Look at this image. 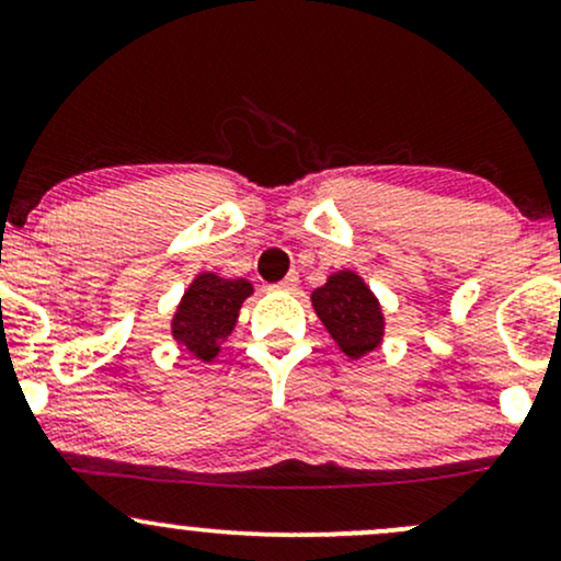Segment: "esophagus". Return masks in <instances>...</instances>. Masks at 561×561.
Masks as SVG:
<instances>
[{
  "instance_id": "34e87169",
  "label": "esophagus",
  "mask_w": 561,
  "mask_h": 561,
  "mask_svg": "<svg viewBox=\"0 0 561 561\" xmlns=\"http://www.w3.org/2000/svg\"><path fill=\"white\" fill-rule=\"evenodd\" d=\"M298 282H300L298 274L293 272V274H287L285 279H282L279 285H274V287H276V289H287V293H293V289H298Z\"/></svg>"
}]
</instances>
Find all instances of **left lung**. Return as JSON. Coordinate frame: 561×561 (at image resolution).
I'll list each match as a JSON object with an SVG mask.
<instances>
[{
    "label": "left lung",
    "instance_id": "obj_1",
    "mask_svg": "<svg viewBox=\"0 0 561 561\" xmlns=\"http://www.w3.org/2000/svg\"><path fill=\"white\" fill-rule=\"evenodd\" d=\"M313 311L347 358H362L382 343L385 313L356 272H334L311 293Z\"/></svg>",
    "mask_w": 561,
    "mask_h": 561
}]
</instances>
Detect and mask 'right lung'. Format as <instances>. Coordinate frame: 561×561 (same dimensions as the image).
I'll list each match as a JSON object with an SVG mask.
<instances>
[{"mask_svg":"<svg viewBox=\"0 0 561 561\" xmlns=\"http://www.w3.org/2000/svg\"><path fill=\"white\" fill-rule=\"evenodd\" d=\"M253 295L248 279H224L214 272L197 274L186 287L171 321V334L197 362H214L234 330L244 298Z\"/></svg>","mask_w":561,"mask_h":561,"instance_id":"add662e5","label":"right lung"}]
</instances>
